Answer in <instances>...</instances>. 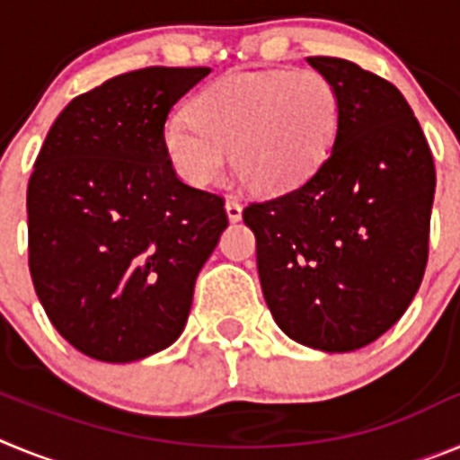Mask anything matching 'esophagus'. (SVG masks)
Segmentation results:
<instances>
[{
    "instance_id": "obj_1",
    "label": "esophagus",
    "mask_w": 460,
    "mask_h": 460,
    "mask_svg": "<svg viewBox=\"0 0 460 460\" xmlns=\"http://www.w3.org/2000/svg\"><path fill=\"white\" fill-rule=\"evenodd\" d=\"M226 214L227 218H230V223H237L239 218H242V205L230 198V200H226Z\"/></svg>"
}]
</instances>
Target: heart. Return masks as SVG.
I'll return each mask as SVG.
<instances>
[{
  "instance_id": "1",
  "label": "heart",
  "mask_w": 460,
  "mask_h": 460,
  "mask_svg": "<svg viewBox=\"0 0 460 460\" xmlns=\"http://www.w3.org/2000/svg\"><path fill=\"white\" fill-rule=\"evenodd\" d=\"M339 119V92L315 68L239 71L207 84L190 101V117H170L164 145L189 184L218 180L230 152L243 189L276 195L323 168Z\"/></svg>"
}]
</instances>
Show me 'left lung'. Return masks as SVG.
<instances>
[{
  "label": "left lung",
  "mask_w": 460,
  "mask_h": 460,
  "mask_svg": "<svg viewBox=\"0 0 460 460\" xmlns=\"http://www.w3.org/2000/svg\"><path fill=\"white\" fill-rule=\"evenodd\" d=\"M341 101L339 133L302 186L243 209L262 295L292 341L352 352L401 320L424 279L436 165L392 83L339 57H308Z\"/></svg>",
  "instance_id": "8db88e82"
}]
</instances>
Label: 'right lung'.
Masks as SVG:
<instances>
[{
    "label": "right lung",
    "instance_id": "1",
    "mask_svg": "<svg viewBox=\"0 0 460 460\" xmlns=\"http://www.w3.org/2000/svg\"><path fill=\"white\" fill-rule=\"evenodd\" d=\"M211 68L149 66L80 93L48 131L27 186L30 271L83 355L128 364L180 339L195 279L227 227L223 198L177 177L170 110Z\"/></svg>",
    "mask_w": 460,
    "mask_h": 460
}]
</instances>
